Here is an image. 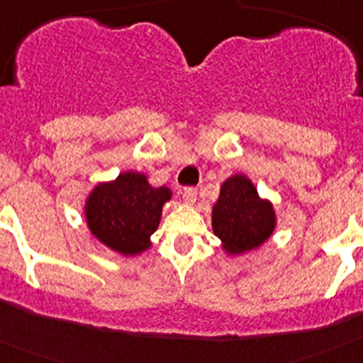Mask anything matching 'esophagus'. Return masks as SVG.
I'll list each match as a JSON object with an SVG mask.
<instances>
[{
  "label": "esophagus",
  "instance_id": "obj_1",
  "mask_svg": "<svg viewBox=\"0 0 363 363\" xmlns=\"http://www.w3.org/2000/svg\"><path fill=\"white\" fill-rule=\"evenodd\" d=\"M198 198V189L196 187H185L184 189V200L185 203H194Z\"/></svg>",
  "mask_w": 363,
  "mask_h": 363
}]
</instances>
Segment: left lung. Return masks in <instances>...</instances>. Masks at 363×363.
Returning <instances> with one entry per match:
<instances>
[{"mask_svg":"<svg viewBox=\"0 0 363 363\" xmlns=\"http://www.w3.org/2000/svg\"><path fill=\"white\" fill-rule=\"evenodd\" d=\"M274 227V207L269 200L259 198L251 179L245 174H234L223 182L213 205V230L227 255L258 249L271 238Z\"/></svg>","mask_w":363,"mask_h":363,"instance_id":"8db88e82","label":"left lung"}]
</instances>
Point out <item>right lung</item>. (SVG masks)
Instances as JSON below:
<instances>
[{"label":"right lung","mask_w":363,"mask_h":363,"mask_svg":"<svg viewBox=\"0 0 363 363\" xmlns=\"http://www.w3.org/2000/svg\"><path fill=\"white\" fill-rule=\"evenodd\" d=\"M169 187H152L142 172H121L98 184L85 201V220L96 240L123 256L142 255L158 229Z\"/></svg>","instance_id":"right-lung-1"}]
</instances>
